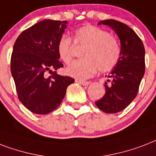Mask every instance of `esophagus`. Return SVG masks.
<instances>
[{
  "mask_svg": "<svg viewBox=\"0 0 156 156\" xmlns=\"http://www.w3.org/2000/svg\"><path fill=\"white\" fill-rule=\"evenodd\" d=\"M76 82L82 85H89L90 84V82L89 81H84V80H76Z\"/></svg>",
  "mask_w": 156,
  "mask_h": 156,
  "instance_id": "esophagus-1",
  "label": "esophagus"
}]
</instances>
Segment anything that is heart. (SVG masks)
<instances>
[{
	"label": "heart",
	"instance_id": "heart-1",
	"mask_svg": "<svg viewBox=\"0 0 156 156\" xmlns=\"http://www.w3.org/2000/svg\"><path fill=\"white\" fill-rule=\"evenodd\" d=\"M74 42L84 45L80 52L83 58L72 62L65 70L67 76L84 80L94 76L97 69L100 72H111L115 67L120 56V48L116 39L104 29L87 24L75 32ZM59 58L65 63L72 58V41L62 35L57 44Z\"/></svg>",
	"mask_w": 156,
	"mask_h": 156
}]
</instances>
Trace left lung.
<instances>
[{"label":"left lung","instance_id":"8db88e82","mask_svg":"<svg viewBox=\"0 0 156 156\" xmlns=\"http://www.w3.org/2000/svg\"><path fill=\"white\" fill-rule=\"evenodd\" d=\"M99 24L108 25L119 37L121 44L118 63L112 71L109 84H104V96L95 104L106 113H117L129 106L137 94L145 73V49L135 32L126 24L114 19L102 20Z\"/></svg>","mask_w":156,"mask_h":156}]
</instances>
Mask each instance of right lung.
<instances>
[{"instance_id":"obj_1","label":"right lung","mask_w":156,"mask_h":156,"mask_svg":"<svg viewBox=\"0 0 156 156\" xmlns=\"http://www.w3.org/2000/svg\"><path fill=\"white\" fill-rule=\"evenodd\" d=\"M67 21L45 19L26 29L14 44L10 70L19 101L29 111L49 114L58 107L67 88L75 81L70 76L52 72L63 67L57 44L67 27Z\"/></svg>"}]
</instances>
